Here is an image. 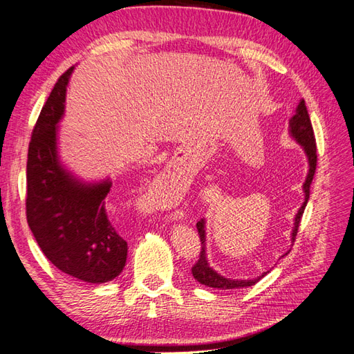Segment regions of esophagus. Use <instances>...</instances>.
Here are the masks:
<instances>
[{
    "label": "esophagus",
    "mask_w": 354,
    "mask_h": 354,
    "mask_svg": "<svg viewBox=\"0 0 354 354\" xmlns=\"http://www.w3.org/2000/svg\"><path fill=\"white\" fill-rule=\"evenodd\" d=\"M162 178L164 181H165V185H169V186H177V183H178V178H180V176H177L174 171H167V173H164L162 174Z\"/></svg>",
    "instance_id": "34e87169"
}]
</instances>
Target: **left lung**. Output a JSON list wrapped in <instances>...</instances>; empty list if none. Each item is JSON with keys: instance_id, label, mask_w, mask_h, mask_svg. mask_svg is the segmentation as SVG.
Here are the masks:
<instances>
[{"instance_id": "1", "label": "left lung", "mask_w": 354, "mask_h": 354, "mask_svg": "<svg viewBox=\"0 0 354 354\" xmlns=\"http://www.w3.org/2000/svg\"><path fill=\"white\" fill-rule=\"evenodd\" d=\"M289 134H291L295 142L298 145H301L304 152L307 155V160H308V173L306 177V181L303 185V190H304V202L301 208L298 209L297 216H295V223H294V229H292V236L291 241H295L297 232L299 227V221H301L303 212L306 209L307 201L310 198V185H312V180L315 177V171H316V164H317V155H316V138H315V133H313V127L312 122H310V116L306 108V102L301 99L297 106L295 115L289 120ZM198 227V233L201 238V254H199V260L196 261V264L192 267V274H194L195 279L202 283L207 285L211 288H218V289H239V288H246V286H252L257 282H259L261 277H264L267 274V272L261 273V276L255 277V279H229V277H224L221 274H218L216 270H212L208 260H207V254H205V220H201L196 223ZM288 254V252H286ZM285 254V255H286Z\"/></svg>"}]
</instances>
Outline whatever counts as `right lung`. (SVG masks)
I'll list each match as a JSON object with an SVG mask.
<instances>
[{"instance_id":"1","label":"right lung","mask_w":354,"mask_h":354,"mask_svg":"<svg viewBox=\"0 0 354 354\" xmlns=\"http://www.w3.org/2000/svg\"><path fill=\"white\" fill-rule=\"evenodd\" d=\"M69 68L57 80L32 131L26 164V218L41 251L59 270L87 283L122 272L127 242L106 209L112 181L85 183L60 164L59 121L65 113Z\"/></svg>"}]
</instances>
